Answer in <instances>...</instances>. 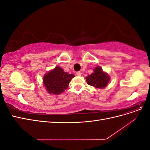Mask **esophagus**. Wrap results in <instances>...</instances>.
I'll return each mask as SVG.
<instances>
[{
    "instance_id": "34e87169",
    "label": "esophagus",
    "mask_w": 150,
    "mask_h": 150,
    "mask_svg": "<svg viewBox=\"0 0 150 150\" xmlns=\"http://www.w3.org/2000/svg\"><path fill=\"white\" fill-rule=\"evenodd\" d=\"M81 72L80 71H78V72H76V75H78V76H81Z\"/></svg>"
}]
</instances>
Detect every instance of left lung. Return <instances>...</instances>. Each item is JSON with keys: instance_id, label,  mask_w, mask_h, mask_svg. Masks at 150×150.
I'll return each instance as SVG.
<instances>
[{"instance_id": "left-lung-1", "label": "left lung", "mask_w": 150, "mask_h": 150, "mask_svg": "<svg viewBox=\"0 0 150 150\" xmlns=\"http://www.w3.org/2000/svg\"><path fill=\"white\" fill-rule=\"evenodd\" d=\"M93 71V73L86 77L87 83L96 88L102 89L106 87L110 80L109 75L106 72H104L99 66L95 67Z\"/></svg>"}]
</instances>
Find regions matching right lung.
<instances>
[{"instance_id": "obj_1", "label": "right lung", "mask_w": 150, "mask_h": 150, "mask_svg": "<svg viewBox=\"0 0 150 150\" xmlns=\"http://www.w3.org/2000/svg\"><path fill=\"white\" fill-rule=\"evenodd\" d=\"M73 74L65 72L61 67L57 66L44 76L43 84L47 91L52 94H60L68 88Z\"/></svg>"}]
</instances>
